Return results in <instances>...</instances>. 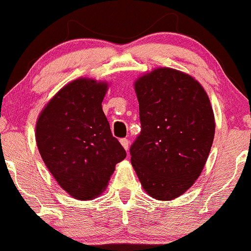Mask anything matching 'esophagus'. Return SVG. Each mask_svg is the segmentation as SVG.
Returning <instances> with one entry per match:
<instances>
[{
  "instance_id": "34e87169",
  "label": "esophagus",
  "mask_w": 251,
  "mask_h": 251,
  "mask_svg": "<svg viewBox=\"0 0 251 251\" xmlns=\"http://www.w3.org/2000/svg\"><path fill=\"white\" fill-rule=\"evenodd\" d=\"M120 143H122V145L124 146V149H125L126 151H127V150H128V145H129L128 139H126V138H122V139H120Z\"/></svg>"
}]
</instances>
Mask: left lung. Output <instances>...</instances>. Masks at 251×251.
<instances>
[{
    "instance_id": "8db88e82",
    "label": "left lung",
    "mask_w": 251,
    "mask_h": 251,
    "mask_svg": "<svg viewBox=\"0 0 251 251\" xmlns=\"http://www.w3.org/2000/svg\"><path fill=\"white\" fill-rule=\"evenodd\" d=\"M142 131L129 148L145 190L159 201L191 188L205 165L215 118L205 91L194 77L158 68L134 83Z\"/></svg>"
}]
</instances>
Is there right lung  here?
Masks as SVG:
<instances>
[{
  "mask_svg": "<svg viewBox=\"0 0 251 251\" xmlns=\"http://www.w3.org/2000/svg\"><path fill=\"white\" fill-rule=\"evenodd\" d=\"M105 82L68 83L40 114L36 144L59 185L76 200H92L107 185L126 151L112 135L101 102Z\"/></svg>",
  "mask_w": 251,
  "mask_h": 251,
  "instance_id": "add662e5",
  "label": "right lung"
}]
</instances>
